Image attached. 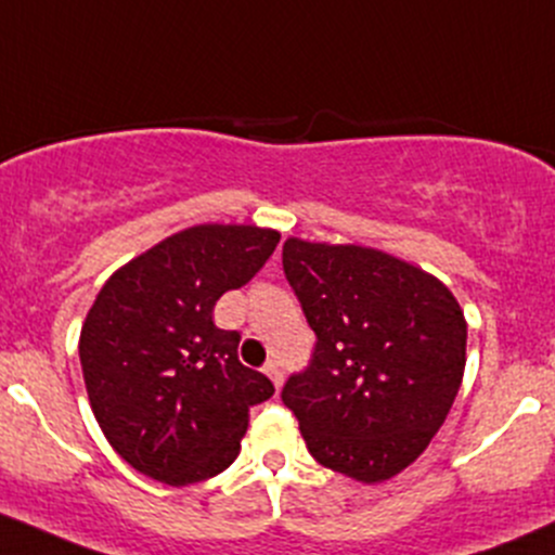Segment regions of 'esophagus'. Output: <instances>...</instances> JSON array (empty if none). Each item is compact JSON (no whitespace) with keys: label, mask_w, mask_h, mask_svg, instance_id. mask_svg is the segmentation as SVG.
<instances>
[{"label":"esophagus","mask_w":555,"mask_h":555,"mask_svg":"<svg viewBox=\"0 0 555 555\" xmlns=\"http://www.w3.org/2000/svg\"><path fill=\"white\" fill-rule=\"evenodd\" d=\"M262 372H266L268 377H271V383L276 385V388H282V383H284V375H282V370H279V364L276 361H266V366H262Z\"/></svg>","instance_id":"1"}]
</instances>
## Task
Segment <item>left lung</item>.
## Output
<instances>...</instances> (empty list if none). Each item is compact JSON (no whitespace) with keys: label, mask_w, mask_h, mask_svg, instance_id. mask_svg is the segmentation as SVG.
<instances>
[{"label":"left lung","mask_w":555,"mask_h":555,"mask_svg":"<svg viewBox=\"0 0 555 555\" xmlns=\"http://www.w3.org/2000/svg\"><path fill=\"white\" fill-rule=\"evenodd\" d=\"M284 276L317 332L311 364L284 385L308 452L380 483L444 425L465 372L463 308L412 262L359 244L289 236Z\"/></svg>","instance_id":"left-lung-1"}]
</instances>
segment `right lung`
<instances>
[{
  "label": "right lung",
  "mask_w": 555,
  "mask_h": 555,
  "mask_svg": "<svg viewBox=\"0 0 555 555\" xmlns=\"http://www.w3.org/2000/svg\"><path fill=\"white\" fill-rule=\"evenodd\" d=\"M279 231L202 223L111 273L79 335L98 425L114 452L170 487L223 474L249 406L273 383L238 361L242 335L218 330L215 302L266 266Z\"/></svg>",
  "instance_id": "obj_1"
}]
</instances>
